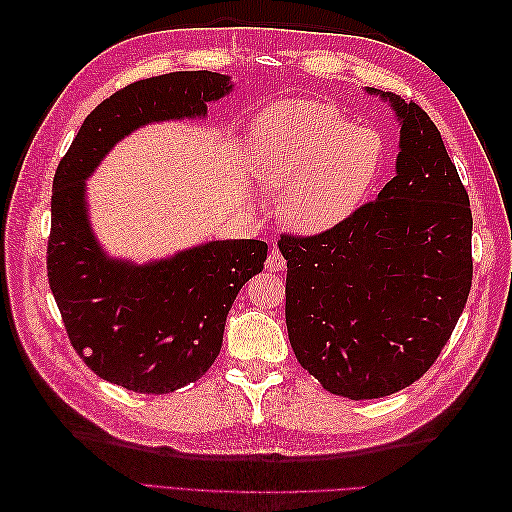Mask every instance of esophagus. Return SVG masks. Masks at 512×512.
I'll list each match as a JSON object with an SVG mask.
<instances>
[{
  "label": "esophagus",
  "instance_id": "esophagus-1",
  "mask_svg": "<svg viewBox=\"0 0 512 512\" xmlns=\"http://www.w3.org/2000/svg\"><path fill=\"white\" fill-rule=\"evenodd\" d=\"M265 267H267V271H284L286 269V258L282 256L280 250H277V247H273V250L269 252Z\"/></svg>",
  "mask_w": 512,
  "mask_h": 512
}]
</instances>
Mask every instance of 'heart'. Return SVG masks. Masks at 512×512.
Wrapping results in <instances>:
<instances>
[{"instance_id":"heart-1","label":"heart","mask_w":512,"mask_h":512,"mask_svg":"<svg viewBox=\"0 0 512 512\" xmlns=\"http://www.w3.org/2000/svg\"><path fill=\"white\" fill-rule=\"evenodd\" d=\"M384 160L380 132L354 126L329 102H280L252 123V175L262 192L280 194L284 224L301 235H324L354 218Z\"/></svg>"}]
</instances>
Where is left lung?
Returning a JSON list of instances; mask_svg holds the SVG:
<instances>
[{
    "label": "left lung",
    "mask_w": 512,
    "mask_h": 512,
    "mask_svg": "<svg viewBox=\"0 0 512 512\" xmlns=\"http://www.w3.org/2000/svg\"><path fill=\"white\" fill-rule=\"evenodd\" d=\"M399 123L395 177L374 203L286 258L294 356L324 389L378 399L421 378L446 346L472 286V211L438 128L414 102L365 87Z\"/></svg>",
    "instance_id": "obj_1"
}]
</instances>
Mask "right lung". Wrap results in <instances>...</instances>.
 Here are the masks:
<instances>
[{
    "instance_id": "add662e5",
    "label": "right lung",
    "mask_w": 512,
    "mask_h": 512,
    "mask_svg": "<svg viewBox=\"0 0 512 512\" xmlns=\"http://www.w3.org/2000/svg\"><path fill=\"white\" fill-rule=\"evenodd\" d=\"M235 83L194 70L123 87L87 115L53 179L49 286L74 350L100 378L134 393H173L218 359L243 284L267 243L207 241L138 265L106 254L89 220L87 179L119 141L149 123L205 119Z\"/></svg>"
}]
</instances>
